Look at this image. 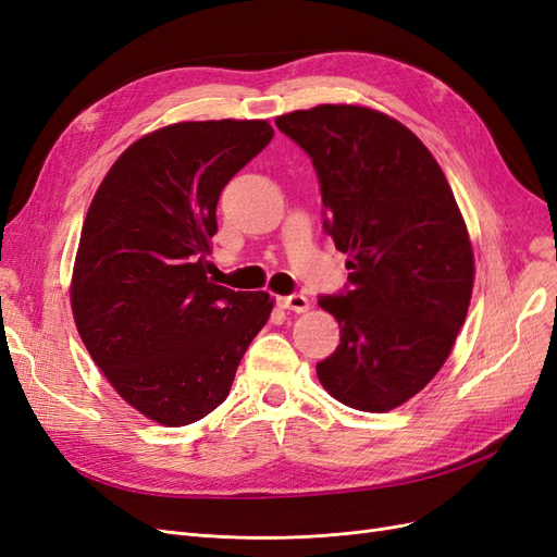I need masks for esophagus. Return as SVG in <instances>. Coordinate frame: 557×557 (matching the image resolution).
<instances>
[{"mask_svg":"<svg viewBox=\"0 0 557 557\" xmlns=\"http://www.w3.org/2000/svg\"><path fill=\"white\" fill-rule=\"evenodd\" d=\"M278 305L283 309L288 311H295V313H305L309 309V299L305 295H288V297H278Z\"/></svg>","mask_w":557,"mask_h":557,"instance_id":"esophagus-1","label":"esophagus"}]
</instances>
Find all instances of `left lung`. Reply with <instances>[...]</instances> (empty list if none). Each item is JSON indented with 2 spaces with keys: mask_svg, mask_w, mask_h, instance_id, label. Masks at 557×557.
I'll use <instances>...</instances> for the list:
<instances>
[{
  "mask_svg": "<svg viewBox=\"0 0 557 557\" xmlns=\"http://www.w3.org/2000/svg\"><path fill=\"white\" fill-rule=\"evenodd\" d=\"M311 158L323 227L350 269L318 305L342 344L315 364L350 409L391 411L440 372L474 288V256L450 185L411 129L374 109L320 104L276 117Z\"/></svg>",
  "mask_w": 557,
  "mask_h": 557,
  "instance_id": "left-lung-1",
  "label": "left lung"
}]
</instances>
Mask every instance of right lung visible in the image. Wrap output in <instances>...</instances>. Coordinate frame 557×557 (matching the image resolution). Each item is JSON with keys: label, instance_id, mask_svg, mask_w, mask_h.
Returning a JSON list of instances; mask_svg holds the SVG:
<instances>
[{"label": "right lung", "instance_id": "add662e5", "mask_svg": "<svg viewBox=\"0 0 557 557\" xmlns=\"http://www.w3.org/2000/svg\"><path fill=\"white\" fill-rule=\"evenodd\" d=\"M267 121L176 123L113 162L83 223L72 311L109 383L160 425L181 428L230 395L274 301L207 276L218 197L272 141Z\"/></svg>", "mask_w": 557, "mask_h": 557}]
</instances>
